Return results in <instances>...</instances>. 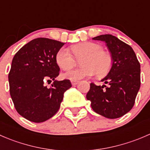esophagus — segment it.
Wrapping results in <instances>:
<instances>
[{"label": "esophagus", "instance_id": "1", "mask_svg": "<svg viewBox=\"0 0 150 150\" xmlns=\"http://www.w3.org/2000/svg\"><path fill=\"white\" fill-rule=\"evenodd\" d=\"M79 83V81H71V83H72V86H75V85H77Z\"/></svg>", "mask_w": 150, "mask_h": 150}]
</instances>
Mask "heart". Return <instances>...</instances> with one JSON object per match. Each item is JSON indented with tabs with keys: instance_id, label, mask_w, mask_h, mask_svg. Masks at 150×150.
<instances>
[{
	"instance_id": "b5f03b06",
	"label": "heart",
	"mask_w": 150,
	"mask_h": 150,
	"mask_svg": "<svg viewBox=\"0 0 150 150\" xmlns=\"http://www.w3.org/2000/svg\"><path fill=\"white\" fill-rule=\"evenodd\" d=\"M72 52L67 48H61L57 53L56 62L64 70L71 69L76 64V58L84 57L83 67L72 69L64 74L65 78L72 81L88 78L97 73L98 77H104L111 70L113 58L110 52L103 50L100 44L93 42H83L71 47Z\"/></svg>"
}]
</instances>
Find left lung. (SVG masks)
Masks as SVG:
<instances>
[{
  "mask_svg": "<svg viewBox=\"0 0 150 150\" xmlns=\"http://www.w3.org/2000/svg\"><path fill=\"white\" fill-rule=\"evenodd\" d=\"M93 40L107 43L113 58V65L102 80L107 84L91 83L86 99L95 112L110 119L118 118L134 107L141 85L140 63L129 45L112 35H102Z\"/></svg>",
  "mask_w": 150,
  "mask_h": 150,
  "instance_id": "8db88e82",
  "label": "left lung"
}]
</instances>
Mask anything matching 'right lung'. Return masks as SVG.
<instances>
[{
	"mask_svg": "<svg viewBox=\"0 0 150 150\" xmlns=\"http://www.w3.org/2000/svg\"><path fill=\"white\" fill-rule=\"evenodd\" d=\"M64 45L38 38L22 47L13 57L8 73L10 95L17 112L30 121L42 122L53 117L64 93L72 87L69 80H55L59 75L56 55ZM52 80L48 88L45 83Z\"/></svg>",
	"mask_w": 150,
	"mask_h": 150,
	"instance_id": "1",
	"label": "right lung"
}]
</instances>
